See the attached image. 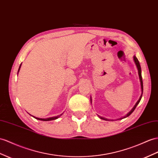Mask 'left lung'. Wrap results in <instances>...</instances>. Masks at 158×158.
Segmentation results:
<instances>
[{"instance_id":"obj_1","label":"left lung","mask_w":158,"mask_h":158,"mask_svg":"<svg viewBox=\"0 0 158 158\" xmlns=\"http://www.w3.org/2000/svg\"><path fill=\"white\" fill-rule=\"evenodd\" d=\"M133 59H134V61H135V64H136V66H137V69H138V74H139V79H140V83H141V91H142V93H141V96H140V98H139V100L137 101V102L136 103V104L135 105V106L133 107V108L132 109V110L129 111L128 114H127V115L125 116V117H124V118H126V117H128V116H129L132 113H133V111L135 110V109L136 108V107H137V105L139 104V102H140V100H141V98H142V94H143V81H142V77H141V67H140V64H139V60H138V59H137V57L135 56H133ZM99 116V118H101V119H104V120H109V119H106V118H102V117H101V116H99V115H98Z\"/></svg>"}]
</instances>
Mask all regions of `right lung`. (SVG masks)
<instances>
[{"label":"right lung","instance_id":"add662e5","mask_svg":"<svg viewBox=\"0 0 158 158\" xmlns=\"http://www.w3.org/2000/svg\"><path fill=\"white\" fill-rule=\"evenodd\" d=\"M21 65H20V67H19V70H18V73H19V70H20V68H21ZM60 115H62V114H60V115H58V116H56V117H52V118H47V119H42V118H36V117H34V116H33V118H35V119H39V120H41V121H51V120H54V119H57L58 118H59V117L60 116Z\"/></svg>","mask_w":158,"mask_h":158}]
</instances>
